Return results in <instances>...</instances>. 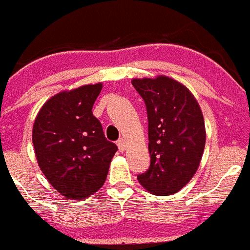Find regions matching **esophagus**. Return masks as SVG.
I'll return each mask as SVG.
<instances>
[{
	"label": "esophagus",
	"instance_id": "1",
	"mask_svg": "<svg viewBox=\"0 0 250 250\" xmlns=\"http://www.w3.org/2000/svg\"><path fill=\"white\" fill-rule=\"evenodd\" d=\"M117 146H119V149H120L121 151H124L125 149H126V142H125V139H119L117 140Z\"/></svg>",
	"mask_w": 250,
	"mask_h": 250
}]
</instances>
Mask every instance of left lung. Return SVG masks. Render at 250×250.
Wrapping results in <instances>:
<instances>
[{
  "label": "left lung",
  "instance_id": "left-lung-1",
  "mask_svg": "<svg viewBox=\"0 0 250 250\" xmlns=\"http://www.w3.org/2000/svg\"><path fill=\"white\" fill-rule=\"evenodd\" d=\"M131 83L148 114L150 166L138 181L154 195H173L191 181L201 162L206 142L202 111L191 91L167 76Z\"/></svg>",
  "mask_w": 250,
  "mask_h": 250
}]
</instances>
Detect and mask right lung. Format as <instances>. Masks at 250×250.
Returning <instances> with one entry per match:
<instances>
[{"label":"right lung","mask_w":250,"mask_h":250,"mask_svg":"<svg viewBox=\"0 0 250 250\" xmlns=\"http://www.w3.org/2000/svg\"><path fill=\"white\" fill-rule=\"evenodd\" d=\"M102 83L53 96L34 121L33 144L40 169L67 198L82 200L99 191L117 151L92 114Z\"/></svg>","instance_id":"right-lung-1"}]
</instances>
